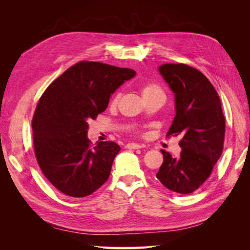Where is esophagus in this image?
<instances>
[{
    "label": "esophagus",
    "instance_id": "1",
    "mask_svg": "<svg viewBox=\"0 0 250 250\" xmlns=\"http://www.w3.org/2000/svg\"><path fill=\"white\" fill-rule=\"evenodd\" d=\"M125 148L126 149H141V148H143V145H140V144H137V143H129V144H126Z\"/></svg>",
    "mask_w": 250,
    "mask_h": 250
}]
</instances>
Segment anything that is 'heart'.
<instances>
[{
  "label": "heart",
  "mask_w": 250,
  "mask_h": 250,
  "mask_svg": "<svg viewBox=\"0 0 250 250\" xmlns=\"http://www.w3.org/2000/svg\"><path fill=\"white\" fill-rule=\"evenodd\" d=\"M141 92H142L144 99H145L146 101H149L151 99H161V100L165 101V99H166L165 90L163 89L162 86L156 84V83H152V82L145 83V84H143L141 86ZM121 97H122L121 92H117L115 95L112 96L111 100H110L111 106H117L120 99H121Z\"/></svg>",
  "instance_id": "1"
}]
</instances>
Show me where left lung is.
Here are the masks:
<instances>
[{
  "mask_svg": "<svg viewBox=\"0 0 250 250\" xmlns=\"http://www.w3.org/2000/svg\"><path fill=\"white\" fill-rule=\"evenodd\" d=\"M175 94L176 116L167 137L181 135L179 156L162 150L164 162L156 177L169 190L190 194L206 181L222 154L225 118L221 101L209 80L185 63L158 67Z\"/></svg>",
  "mask_w": 250,
  "mask_h": 250,
  "instance_id": "8db88e82",
  "label": "left lung"
}]
</instances>
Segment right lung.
<instances>
[{"label":"right lung","mask_w":250,"mask_h":250,"mask_svg":"<svg viewBox=\"0 0 250 250\" xmlns=\"http://www.w3.org/2000/svg\"><path fill=\"white\" fill-rule=\"evenodd\" d=\"M135 76L123 69L98 62H79L44 90L32 119L33 145L43 175L59 192L85 197L109 177L121 150L106 141L93 145L88 122L106 109L115 90Z\"/></svg>","instance_id":"add662e5"}]
</instances>
